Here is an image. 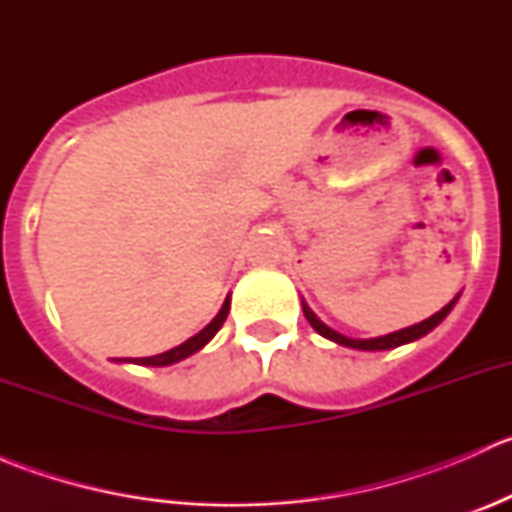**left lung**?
<instances>
[{"instance_id": "1", "label": "left lung", "mask_w": 512, "mask_h": 512, "mask_svg": "<svg viewBox=\"0 0 512 512\" xmlns=\"http://www.w3.org/2000/svg\"><path fill=\"white\" fill-rule=\"evenodd\" d=\"M456 299H458V297H456ZM456 299H451V302H448L446 307L441 309V312H436V314H433V317L423 319V322L414 324V327L399 329V332L386 334V337H376V339H349V337H344V334L334 332V329H329L327 324L319 322L317 314H314L312 309H309L304 302H302V309H304V317H307V322L314 327V332L322 334V337L332 339V342L342 344V347L364 349V352H381V349H394V347H401V344H409V342H416V339L426 337V334L431 332L433 327H438V324H441L443 319L448 317V312H451V309H453V304H456Z\"/></svg>"}]
</instances>
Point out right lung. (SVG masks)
<instances>
[{"label": "right lung", "instance_id": "1", "mask_svg": "<svg viewBox=\"0 0 512 512\" xmlns=\"http://www.w3.org/2000/svg\"><path fill=\"white\" fill-rule=\"evenodd\" d=\"M227 312H230V297L225 299L223 309L218 312V317L213 319V322L208 324V327L203 329V332H198L195 337H190L188 342H183L180 347L175 349H168V352L163 354H156V356H141V359H118V361H133V364H143V366H168V364H175V361L185 359V356L200 352V349L205 347V344L210 342V339L218 334V329L223 327V322L227 319Z\"/></svg>", "mask_w": 512, "mask_h": 512}]
</instances>
